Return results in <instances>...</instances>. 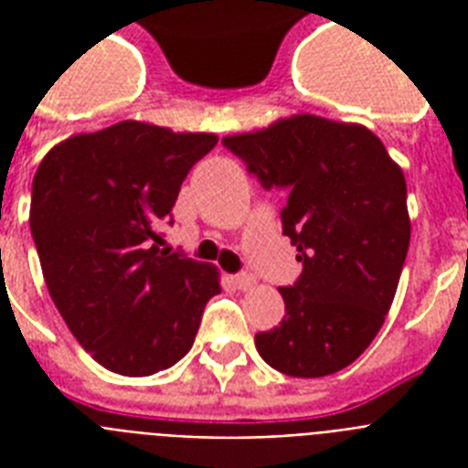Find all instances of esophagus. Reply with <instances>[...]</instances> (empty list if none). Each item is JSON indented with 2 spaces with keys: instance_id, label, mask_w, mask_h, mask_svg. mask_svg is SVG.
Returning a JSON list of instances; mask_svg holds the SVG:
<instances>
[{
  "instance_id": "1",
  "label": "esophagus",
  "mask_w": 468,
  "mask_h": 468,
  "mask_svg": "<svg viewBox=\"0 0 468 468\" xmlns=\"http://www.w3.org/2000/svg\"><path fill=\"white\" fill-rule=\"evenodd\" d=\"M233 284L245 292V289H252V286H255V277H252L250 271H240V274H235L233 277Z\"/></svg>"
}]
</instances>
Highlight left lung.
<instances>
[{"instance_id":"8db88e82","label":"left lung","mask_w":468,"mask_h":468,"mask_svg":"<svg viewBox=\"0 0 468 468\" xmlns=\"http://www.w3.org/2000/svg\"><path fill=\"white\" fill-rule=\"evenodd\" d=\"M264 189L286 191L282 230L303 264L282 286L284 320L257 333V352L286 377H327L352 364L384 325L410 220L406 176L369 128L292 116L223 138Z\"/></svg>"}]
</instances>
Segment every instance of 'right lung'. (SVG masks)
Segmentation results:
<instances>
[{
	"label": "right lung",
	"instance_id": "right-lung-1",
	"mask_svg": "<svg viewBox=\"0 0 468 468\" xmlns=\"http://www.w3.org/2000/svg\"><path fill=\"white\" fill-rule=\"evenodd\" d=\"M218 138L121 121L55 145L33 176L31 235L55 308L101 367L150 377L194 345L218 271L162 250L179 186Z\"/></svg>",
	"mask_w": 468,
	"mask_h": 468
}]
</instances>
